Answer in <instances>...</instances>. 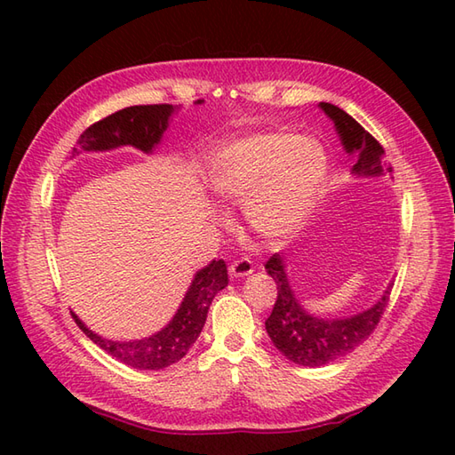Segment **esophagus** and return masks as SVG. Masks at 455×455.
Here are the masks:
<instances>
[{
	"mask_svg": "<svg viewBox=\"0 0 455 455\" xmlns=\"http://www.w3.org/2000/svg\"><path fill=\"white\" fill-rule=\"evenodd\" d=\"M252 272H254V264L250 258H240L228 267L230 277H248Z\"/></svg>",
	"mask_w": 455,
	"mask_h": 455,
	"instance_id": "1",
	"label": "esophagus"
}]
</instances>
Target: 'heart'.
Instances as JSON below:
<instances>
[{
	"label": "heart",
	"mask_w": 455,
	"mask_h": 455,
	"mask_svg": "<svg viewBox=\"0 0 455 455\" xmlns=\"http://www.w3.org/2000/svg\"><path fill=\"white\" fill-rule=\"evenodd\" d=\"M326 170V152L318 140L254 132L222 144L207 180L219 201L243 205L246 225L259 238L285 240L311 215Z\"/></svg>",
	"instance_id": "b5f03b06"
}]
</instances>
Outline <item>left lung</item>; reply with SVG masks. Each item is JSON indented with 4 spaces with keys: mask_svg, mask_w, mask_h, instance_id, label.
<instances>
[{
    "mask_svg": "<svg viewBox=\"0 0 455 455\" xmlns=\"http://www.w3.org/2000/svg\"><path fill=\"white\" fill-rule=\"evenodd\" d=\"M318 108L334 123L347 156L355 158L352 166L355 178H379L393 172L385 160L381 144L360 123L332 103L321 101ZM266 272L274 277L277 285V301L266 321L267 336L289 362L305 367H321L355 350L379 323L393 287L389 283L383 295L365 311L331 318L308 313L299 303L287 277L285 256L274 254L269 258L266 262Z\"/></svg>",
    "mask_w": 455,
    "mask_h": 455,
    "instance_id": "8db88e82",
    "label": "left lung"
}]
</instances>
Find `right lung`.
Instances as JSON below:
<instances>
[{"mask_svg": "<svg viewBox=\"0 0 455 455\" xmlns=\"http://www.w3.org/2000/svg\"><path fill=\"white\" fill-rule=\"evenodd\" d=\"M201 103L203 100L196 101V105ZM178 109V105L173 108V105L164 103L132 105V108L113 113L80 134L76 148L72 150V158L82 152H108L119 147H134L144 154H152L162 142L164 132L168 131L172 115ZM227 285L228 274L225 259H212L193 275L191 285L172 321L162 331L147 338H137V340H109V338L90 331L76 313H72V316L84 334L115 360L127 363L134 370H164V367L180 362L196 344L203 326H205L211 301Z\"/></svg>", "mask_w": 455, "mask_h": 455, "instance_id": "add662e5", "label": "right lung"}]
</instances>
